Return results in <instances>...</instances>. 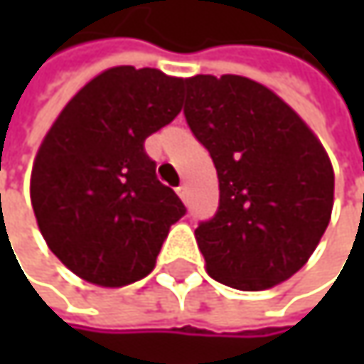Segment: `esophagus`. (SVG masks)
Returning <instances> with one entry per match:
<instances>
[{
    "instance_id": "obj_1",
    "label": "esophagus",
    "mask_w": 364,
    "mask_h": 364,
    "mask_svg": "<svg viewBox=\"0 0 364 364\" xmlns=\"http://www.w3.org/2000/svg\"><path fill=\"white\" fill-rule=\"evenodd\" d=\"M177 193H179V198H181L183 202H185V200H187V196H189V189H187V185L177 187Z\"/></svg>"
}]
</instances>
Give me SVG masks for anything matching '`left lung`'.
<instances>
[{"mask_svg":"<svg viewBox=\"0 0 364 364\" xmlns=\"http://www.w3.org/2000/svg\"><path fill=\"white\" fill-rule=\"evenodd\" d=\"M185 117L208 149L219 208L196 230L206 272L265 291L299 272L333 210L335 175L318 136L267 86L242 75L185 80Z\"/></svg>","mask_w":364,"mask_h":364,"instance_id":"left-lung-1","label":"left lung"}]
</instances>
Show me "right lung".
<instances>
[{
    "mask_svg": "<svg viewBox=\"0 0 364 364\" xmlns=\"http://www.w3.org/2000/svg\"><path fill=\"white\" fill-rule=\"evenodd\" d=\"M183 84L160 69L111 67L80 88L46 132L31 171L37 228L82 280L119 289L145 278L185 215L143 147L179 115Z\"/></svg>",
    "mask_w": 364,
    "mask_h": 364,
    "instance_id": "add662e5",
    "label": "right lung"
}]
</instances>
